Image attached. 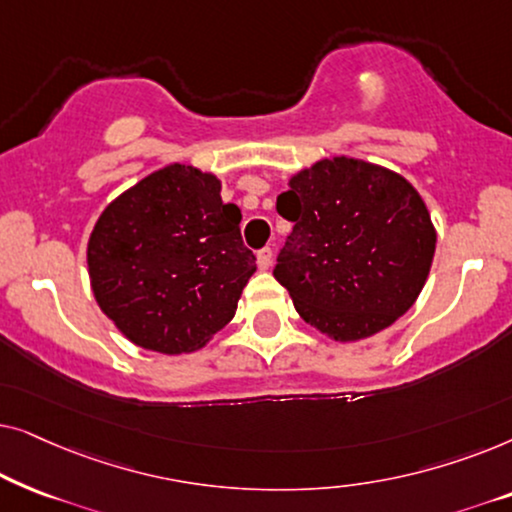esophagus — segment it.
I'll return each mask as SVG.
<instances>
[{"label": "esophagus", "mask_w": 512, "mask_h": 512, "mask_svg": "<svg viewBox=\"0 0 512 512\" xmlns=\"http://www.w3.org/2000/svg\"><path fill=\"white\" fill-rule=\"evenodd\" d=\"M272 258H275V254H272V249H270V247H265V249L258 251V254H256L258 268H261V270H268L270 265H272Z\"/></svg>", "instance_id": "1"}]
</instances>
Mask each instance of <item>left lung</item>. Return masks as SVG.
I'll use <instances>...</instances> for the list:
<instances>
[{"label":"left lung","mask_w":512,"mask_h":512,"mask_svg":"<svg viewBox=\"0 0 512 512\" xmlns=\"http://www.w3.org/2000/svg\"><path fill=\"white\" fill-rule=\"evenodd\" d=\"M277 212L293 230L272 275L328 338H368L417 300L436 230L424 200L396 172L345 156L321 160L289 181Z\"/></svg>","instance_id":"8db88e82"}]
</instances>
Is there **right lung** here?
<instances>
[{
  "label": "right lung",
  "instance_id": "add662e5",
  "mask_svg": "<svg viewBox=\"0 0 512 512\" xmlns=\"http://www.w3.org/2000/svg\"><path fill=\"white\" fill-rule=\"evenodd\" d=\"M242 212L191 165H167L104 209L88 242L102 312L135 345L163 354L200 349L235 317L256 272Z\"/></svg>",
  "mask_w": 512,
  "mask_h": 512
}]
</instances>
